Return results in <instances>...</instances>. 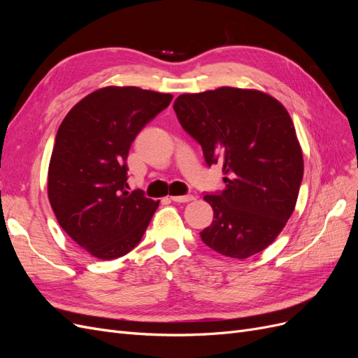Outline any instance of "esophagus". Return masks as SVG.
<instances>
[{
	"mask_svg": "<svg viewBox=\"0 0 358 358\" xmlns=\"http://www.w3.org/2000/svg\"><path fill=\"white\" fill-rule=\"evenodd\" d=\"M175 203H188V201H192L194 200V196H191V194H187V196H175V197H170Z\"/></svg>",
	"mask_w": 358,
	"mask_h": 358,
	"instance_id": "1",
	"label": "esophagus"
}]
</instances>
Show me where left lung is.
<instances>
[{
  "mask_svg": "<svg viewBox=\"0 0 358 358\" xmlns=\"http://www.w3.org/2000/svg\"><path fill=\"white\" fill-rule=\"evenodd\" d=\"M173 109L197 140L206 164H222L225 189L203 197L213 209L201 241L221 255L243 259L262 252L294 210L303 155L285 107L254 90L222 86L179 95Z\"/></svg>",
  "mask_w": 358,
  "mask_h": 358,
  "instance_id": "obj_1",
  "label": "left lung"
}]
</instances>
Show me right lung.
I'll use <instances>...</instances> for the list:
<instances>
[{
    "instance_id": "add662e5",
    "label": "right lung",
    "mask_w": 358,
    "mask_h": 358,
    "mask_svg": "<svg viewBox=\"0 0 358 358\" xmlns=\"http://www.w3.org/2000/svg\"><path fill=\"white\" fill-rule=\"evenodd\" d=\"M171 99L136 86H107L86 95L58 128L49 201L62 230L96 258L134 249L158 208L142 189L127 191V158L136 136Z\"/></svg>"
}]
</instances>
